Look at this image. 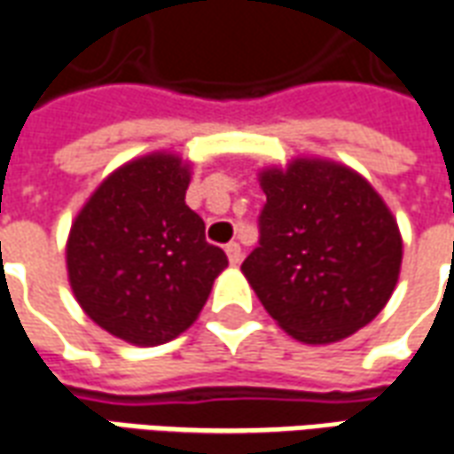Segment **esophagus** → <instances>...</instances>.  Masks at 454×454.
Returning a JSON list of instances; mask_svg holds the SVG:
<instances>
[{
    "instance_id": "esophagus-1",
    "label": "esophagus",
    "mask_w": 454,
    "mask_h": 454,
    "mask_svg": "<svg viewBox=\"0 0 454 454\" xmlns=\"http://www.w3.org/2000/svg\"><path fill=\"white\" fill-rule=\"evenodd\" d=\"M226 255L228 260H231V265H240V260H243V247L238 246V243H228Z\"/></svg>"
}]
</instances>
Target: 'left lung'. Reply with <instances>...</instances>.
<instances>
[{
    "label": "left lung",
    "instance_id": "obj_1",
    "mask_svg": "<svg viewBox=\"0 0 454 454\" xmlns=\"http://www.w3.org/2000/svg\"><path fill=\"white\" fill-rule=\"evenodd\" d=\"M257 247L240 265L267 314L301 342H335L389 301L401 236L380 194L352 169L296 160L260 177Z\"/></svg>",
    "mask_w": 454,
    "mask_h": 454
}]
</instances>
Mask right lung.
<instances>
[{
	"label": "right lung",
	"mask_w": 454,
	"mask_h": 454,
	"mask_svg": "<svg viewBox=\"0 0 454 454\" xmlns=\"http://www.w3.org/2000/svg\"><path fill=\"white\" fill-rule=\"evenodd\" d=\"M187 187L182 160L155 153L104 179L74 218L67 240L73 292L84 314L121 340L177 338L228 265L184 204Z\"/></svg>",
	"instance_id": "obj_1"
}]
</instances>
